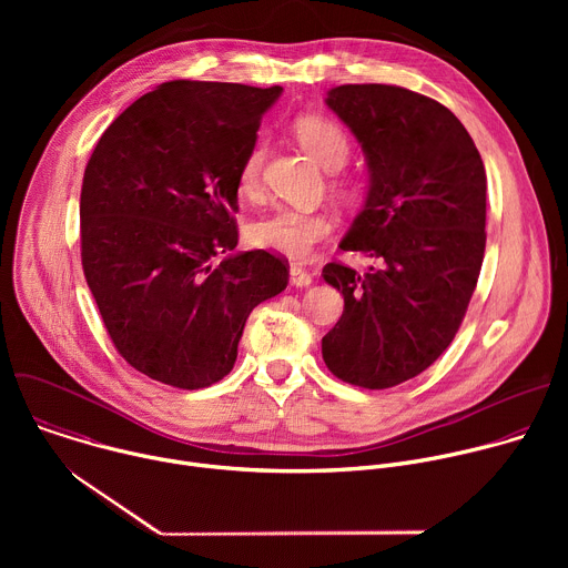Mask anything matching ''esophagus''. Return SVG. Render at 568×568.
<instances>
[{
    "label": "esophagus",
    "mask_w": 568,
    "mask_h": 568,
    "mask_svg": "<svg viewBox=\"0 0 568 568\" xmlns=\"http://www.w3.org/2000/svg\"><path fill=\"white\" fill-rule=\"evenodd\" d=\"M290 281L296 287H307L312 283V274L307 270H303L301 265H292L290 267Z\"/></svg>",
    "instance_id": "obj_1"
}]
</instances>
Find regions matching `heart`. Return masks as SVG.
Here are the masks:
<instances>
[{"label":"heart","instance_id":"heart-1","mask_svg":"<svg viewBox=\"0 0 568 568\" xmlns=\"http://www.w3.org/2000/svg\"><path fill=\"white\" fill-rule=\"evenodd\" d=\"M301 145L318 161L323 169L337 171L346 164L351 154V141L346 132L323 116H303L294 125ZM263 164H265V145L256 143L247 156L242 159L237 169V189L247 197L261 193L263 184ZM339 189H346L337 182ZM333 217L318 209H294L281 206L267 217L258 220L252 229V240L258 247L281 254L285 258L301 261L314 252L318 242L333 233Z\"/></svg>","mask_w":568,"mask_h":568}]
</instances>
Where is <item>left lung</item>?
Segmentation results:
<instances>
[{
  "instance_id": "left-lung-1",
  "label": "left lung",
  "mask_w": 568,
  "mask_h": 568,
  "mask_svg": "<svg viewBox=\"0 0 568 568\" xmlns=\"http://www.w3.org/2000/svg\"><path fill=\"white\" fill-rule=\"evenodd\" d=\"M326 103L362 143L371 173L339 247L377 267H323L344 314L321 353L339 379L390 388L429 368L460 328L485 252L488 180L463 123L429 97L371 83L335 88Z\"/></svg>"
}]
</instances>
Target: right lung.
Segmentation results:
<instances>
[{
	"label": "right lung",
	"mask_w": 568,
	"mask_h": 568,
	"mask_svg": "<svg viewBox=\"0 0 568 568\" xmlns=\"http://www.w3.org/2000/svg\"><path fill=\"white\" fill-rule=\"evenodd\" d=\"M283 88L171 80L97 143L80 191V258L108 335L139 373L195 390L231 373L250 312L290 265L237 245V169Z\"/></svg>",
	"instance_id": "right-lung-1"
}]
</instances>
